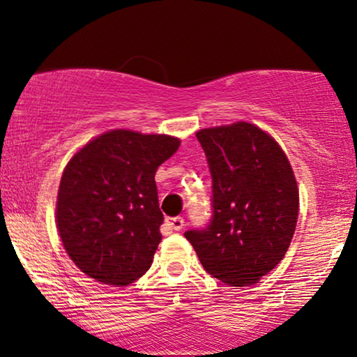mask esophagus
<instances>
[{
    "mask_svg": "<svg viewBox=\"0 0 357 357\" xmlns=\"http://www.w3.org/2000/svg\"><path fill=\"white\" fill-rule=\"evenodd\" d=\"M166 225L169 227L170 230L180 231V230L183 229V225H185V219H183V217H180V215H177V217H169V219L166 220Z\"/></svg>",
    "mask_w": 357,
    "mask_h": 357,
    "instance_id": "obj_1",
    "label": "esophagus"
}]
</instances>
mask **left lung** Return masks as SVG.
Wrapping results in <instances>:
<instances>
[{"mask_svg": "<svg viewBox=\"0 0 357 357\" xmlns=\"http://www.w3.org/2000/svg\"><path fill=\"white\" fill-rule=\"evenodd\" d=\"M196 138L213 178V215L185 231L209 275L231 287L256 283L283 259L299 193L278 143L248 122L204 128Z\"/></svg>", "mask_w": 357, "mask_h": 357, "instance_id": "8db88e82", "label": "left lung"}]
</instances>
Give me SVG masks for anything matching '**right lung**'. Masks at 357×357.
Wrapping results in <instances>:
<instances>
[{
  "mask_svg": "<svg viewBox=\"0 0 357 357\" xmlns=\"http://www.w3.org/2000/svg\"><path fill=\"white\" fill-rule=\"evenodd\" d=\"M169 135L112 130L64 169L56 220L75 266L106 285H128L151 267L162 235L158 167L178 149Z\"/></svg>",
  "mask_w": 357,
  "mask_h": 357,
  "instance_id": "right-lung-1",
  "label": "right lung"
}]
</instances>
